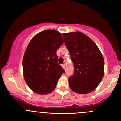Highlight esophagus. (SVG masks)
I'll use <instances>...</instances> for the list:
<instances>
[{
    "mask_svg": "<svg viewBox=\"0 0 121 121\" xmlns=\"http://www.w3.org/2000/svg\"><path fill=\"white\" fill-rule=\"evenodd\" d=\"M62 67L64 69H66V66H65V64H62Z\"/></svg>",
    "mask_w": 121,
    "mask_h": 121,
    "instance_id": "esophagus-1",
    "label": "esophagus"
}]
</instances>
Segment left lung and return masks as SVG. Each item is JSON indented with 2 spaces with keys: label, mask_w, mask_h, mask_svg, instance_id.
<instances>
[{
  "label": "left lung",
  "mask_w": 121,
  "mask_h": 121,
  "mask_svg": "<svg viewBox=\"0 0 121 121\" xmlns=\"http://www.w3.org/2000/svg\"><path fill=\"white\" fill-rule=\"evenodd\" d=\"M64 43L70 54L74 71L69 77V86L78 94L93 91L104 74V57L91 39L81 32L63 34Z\"/></svg>",
  "instance_id": "left-lung-1"
}]
</instances>
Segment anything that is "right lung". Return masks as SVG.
<instances>
[{"mask_svg": "<svg viewBox=\"0 0 121 121\" xmlns=\"http://www.w3.org/2000/svg\"><path fill=\"white\" fill-rule=\"evenodd\" d=\"M63 43L62 34L55 30L40 32L29 43L23 59V75L36 93L46 94L53 91L65 72L58 64L56 54Z\"/></svg>", "mask_w": 121, "mask_h": 121, "instance_id": "add662e5", "label": "right lung"}]
</instances>
